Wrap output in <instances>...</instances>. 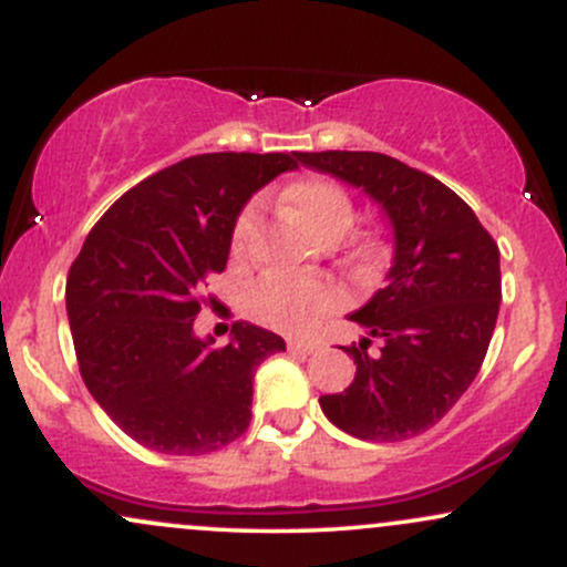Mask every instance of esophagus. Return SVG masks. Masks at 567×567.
Returning a JSON list of instances; mask_svg holds the SVG:
<instances>
[{
	"instance_id": "esophagus-1",
	"label": "esophagus",
	"mask_w": 567,
	"mask_h": 567,
	"mask_svg": "<svg viewBox=\"0 0 567 567\" xmlns=\"http://www.w3.org/2000/svg\"><path fill=\"white\" fill-rule=\"evenodd\" d=\"M288 351H292V354H315V351H320V343L288 341Z\"/></svg>"
}]
</instances>
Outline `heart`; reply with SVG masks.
Here are the masks:
<instances>
[{
  "label": "heart",
  "instance_id": "1",
  "mask_svg": "<svg viewBox=\"0 0 567 567\" xmlns=\"http://www.w3.org/2000/svg\"><path fill=\"white\" fill-rule=\"evenodd\" d=\"M285 202L301 224L322 243L338 239L354 220V205L349 192L333 178H301L285 188ZM261 207L250 202L234 218L229 250L234 258H245L256 237ZM341 303V290L322 279L309 277H264L247 290V311L258 322L285 333H303L315 328L328 311Z\"/></svg>",
  "mask_w": 567,
  "mask_h": 567
}]
</instances>
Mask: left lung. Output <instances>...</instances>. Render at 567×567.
Segmentation results:
<instances>
[{
    "instance_id": "left-lung-1",
    "label": "left lung",
    "mask_w": 567,
    "mask_h": 567,
    "mask_svg": "<svg viewBox=\"0 0 567 567\" xmlns=\"http://www.w3.org/2000/svg\"><path fill=\"white\" fill-rule=\"evenodd\" d=\"M306 167L362 188L394 229L386 288L349 320L381 338L343 351L354 381L320 396L322 413L360 440L424 434L470 389L501 303L498 245L453 188L379 152H292Z\"/></svg>"
}]
</instances>
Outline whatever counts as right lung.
<instances>
[{
	"instance_id": "1",
	"label": "right lung",
	"mask_w": 567,
	"mask_h": 567,
	"mask_svg": "<svg viewBox=\"0 0 567 567\" xmlns=\"http://www.w3.org/2000/svg\"><path fill=\"white\" fill-rule=\"evenodd\" d=\"M296 154H199L148 175L103 213L66 279L84 386L143 447L202 455L250 426L252 375L285 349L234 322L231 341L194 336L205 282L229 261L234 218Z\"/></svg>"
}]
</instances>
